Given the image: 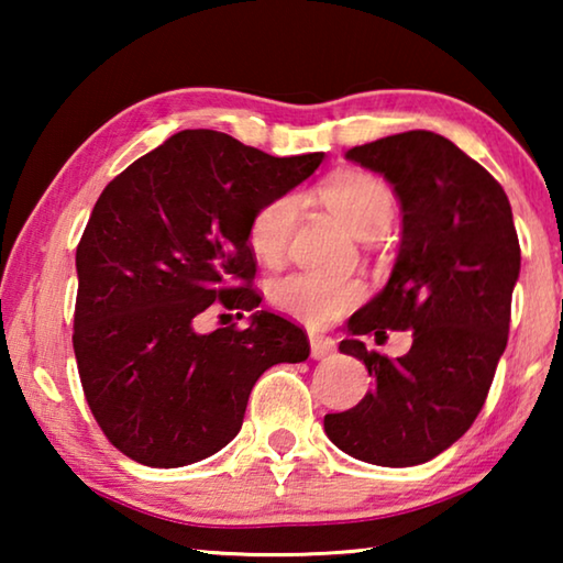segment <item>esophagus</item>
Wrapping results in <instances>:
<instances>
[{"mask_svg": "<svg viewBox=\"0 0 563 563\" xmlns=\"http://www.w3.org/2000/svg\"><path fill=\"white\" fill-rule=\"evenodd\" d=\"M335 352V340L328 335H318V332H310V355L316 360H322Z\"/></svg>", "mask_w": 563, "mask_h": 563, "instance_id": "1", "label": "esophagus"}]
</instances>
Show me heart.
Listing matches in <instances>:
<instances>
[{
    "label": "heart",
    "mask_w": 563,
    "mask_h": 563,
    "mask_svg": "<svg viewBox=\"0 0 563 563\" xmlns=\"http://www.w3.org/2000/svg\"><path fill=\"white\" fill-rule=\"evenodd\" d=\"M322 201L338 221L357 238H375L385 233L395 218V198L389 188L367 174H340L322 186ZM300 198L283 194L271 198L255 211L247 231L253 253L263 263H278L300 218ZM365 288L357 280L320 278L312 273H290L275 280L271 300L285 316L308 325H328L345 316L362 300Z\"/></svg>",
    "instance_id": "b5f03b06"
}]
</instances>
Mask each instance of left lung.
Here are the masks:
<instances>
[{"mask_svg": "<svg viewBox=\"0 0 563 563\" xmlns=\"http://www.w3.org/2000/svg\"><path fill=\"white\" fill-rule=\"evenodd\" d=\"M345 158L389 180L402 243L387 285L340 342L375 387L347 412L325 415V434L360 462L415 466L460 440L487 399L521 268L517 228L489 170L440 133H395ZM385 329L413 330L407 356L389 361L358 340Z\"/></svg>", "mask_w": 563, "mask_h": 563, "instance_id": "8db88e82", "label": "left lung"}]
</instances>
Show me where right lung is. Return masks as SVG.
<instances>
[{
	"label": "right lung",
	"instance_id": "1",
	"mask_svg": "<svg viewBox=\"0 0 563 563\" xmlns=\"http://www.w3.org/2000/svg\"><path fill=\"white\" fill-rule=\"evenodd\" d=\"M322 158L188 129L103 188L76 247L74 355L99 427L133 462L174 470L223 450L265 369L308 360V335L231 283L255 275V211ZM216 299L253 309L249 328L198 333Z\"/></svg>",
	"mask_w": 563,
	"mask_h": 563
}]
</instances>
